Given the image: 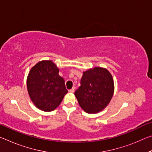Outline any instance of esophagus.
Instances as JSON below:
<instances>
[{
    "instance_id": "esophagus-1",
    "label": "esophagus",
    "mask_w": 152,
    "mask_h": 152,
    "mask_svg": "<svg viewBox=\"0 0 152 152\" xmlns=\"http://www.w3.org/2000/svg\"><path fill=\"white\" fill-rule=\"evenodd\" d=\"M74 90H75V88H74V87H73V88H72V89L69 90V92H71V93H73V92H74Z\"/></svg>"
}]
</instances>
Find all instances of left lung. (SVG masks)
Here are the masks:
<instances>
[{
    "label": "left lung",
    "mask_w": 152,
    "mask_h": 152,
    "mask_svg": "<svg viewBox=\"0 0 152 152\" xmlns=\"http://www.w3.org/2000/svg\"><path fill=\"white\" fill-rule=\"evenodd\" d=\"M80 84L74 95L84 111L96 113L109 104L114 92V82L107 69L95 67L84 72Z\"/></svg>",
    "instance_id": "8db88e82"
}]
</instances>
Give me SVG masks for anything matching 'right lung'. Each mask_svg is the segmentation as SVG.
<instances>
[{
  "label": "right lung",
  "instance_id": "obj_1",
  "mask_svg": "<svg viewBox=\"0 0 152 152\" xmlns=\"http://www.w3.org/2000/svg\"><path fill=\"white\" fill-rule=\"evenodd\" d=\"M51 60L38 62L31 69L27 79V91L32 102L43 111L56 109L67 94L65 81Z\"/></svg>",
  "mask_w": 152,
  "mask_h": 152
}]
</instances>
